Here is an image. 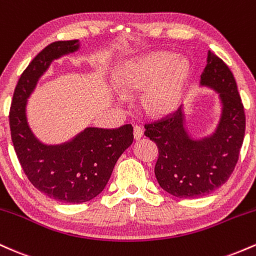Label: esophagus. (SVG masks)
<instances>
[{"instance_id":"esophagus-1","label":"esophagus","mask_w":256,"mask_h":256,"mask_svg":"<svg viewBox=\"0 0 256 256\" xmlns=\"http://www.w3.org/2000/svg\"><path fill=\"white\" fill-rule=\"evenodd\" d=\"M134 140H140V138L143 137L142 128H140V126H134Z\"/></svg>"}]
</instances>
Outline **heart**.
I'll use <instances>...</instances> for the list:
<instances>
[{
  "instance_id": "heart-1",
  "label": "heart",
  "mask_w": 256,
  "mask_h": 256,
  "mask_svg": "<svg viewBox=\"0 0 256 256\" xmlns=\"http://www.w3.org/2000/svg\"><path fill=\"white\" fill-rule=\"evenodd\" d=\"M189 64L171 52H152L124 62L114 82L124 94L144 90L142 104L152 116H167L183 101L189 78Z\"/></svg>"
}]
</instances>
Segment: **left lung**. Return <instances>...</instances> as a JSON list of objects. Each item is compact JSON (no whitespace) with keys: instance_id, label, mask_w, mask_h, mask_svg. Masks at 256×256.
I'll use <instances>...</instances> for the list:
<instances>
[{"instance_id":"obj_1","label":"left lung","mask_w":256,"mask_h":256,"mask_svg":"<svg viewBox=\"0 0 256 256\" xmlns=\"http://www.w3.org/2000/svg\"><path fill=\"white\" fill-rule=\"evenodd\" d=\"M200 85L219 95L222 113L213 134L190 136L182 107L171 116L144 126V134L158 149V183L179 198H202L222 186L234 172L244 138V108L236 80L224 61L212 52H208Z\"/></svg>"}]
</instances>
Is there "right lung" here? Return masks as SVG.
Listing matches in <instances>:
<instances>
[{
	"label": "right lung",
	"instance_id": "1",
	"mask_svg": "<svg viewBox=\"0 0 256 256\" xmlns=\"http://www.w3.org/2000/svg\"><path fill=\"white\" fill-rule=\"evenodd\" d=\"M78 40L46 46L20 76L10 112L12 142L19 162L34 188L64 204H83L102 192L120 155L132 144L134 128H86L61 144H44L26 116L28 98L50 64L77 52Z\"/></svg>",
	"mask_w": 256,
	"mask_h": 256
}]
</instances>
